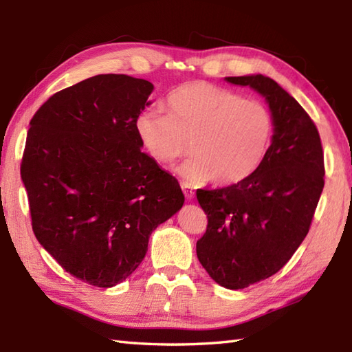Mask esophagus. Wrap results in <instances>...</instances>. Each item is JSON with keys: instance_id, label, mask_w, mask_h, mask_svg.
<instances>
[{"instance_id": "34e87169", "label": "esophagus", "mask_w": 352, "mask_h": 352, "mask_svg": "<svg viewBox=\"0 0 352 352\" xmlns=\"http://www.w3.org/2000/svg\"><path fill=\"white\" fill-rule=\"evenodd\" d=\"M182 189H183L184 197L188 198V199H192L193 197H195V190H193V188H192V186H190L189 183L183 182V183H182Z\"/></svg>"}]
</instances>
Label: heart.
Instances as JSON below:
<instances>
[{"instance_id": "1", "label": "heart", "mask_w": 352, "mask_h": 352, "mask_svg": "<svg viewBox=\"0 0 352 352\" xmlns=\"http://www.w3.org/2000/svg\"><path fill=\"white\" fill-rule=\"evenodd\" d=\"M164 111H140L134 131L145 153L160 164L180 159L190 148L193 155L178 172L192 183L242 182L258 168L271 144L274 121L263 102L206 81L172 89Z\"/></svg>"}]
</instances>
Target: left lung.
<instances>
[{
	"label": "left lung",
	"mask_w": 352,
	"mask_h": 352,
	"mask_svg": "<svg viewBox=\"0 0 352 352\" xmlns=\"http://www.w3.org/2000/svg\"><path fill=\"white\" fill-rule=\"evenodd\" d=\"M265 96L274 121L271 146L258 168L228 188L197 190L207 230L199 263L227 289L276 274L307 236L324 189V151L315 122L294 96L265 76L227 77Z\"/></svg>",
	"instance_id": "8db88e82"
}]
</instances>
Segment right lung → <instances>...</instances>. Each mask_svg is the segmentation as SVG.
Segmentation results:
<instances>
[{
    "label": "right lung",
    "mask_w": 352,
    "mask_h": 352,
    "mask_svg": "<svg viewBox=\"0 0 352 352\" xmlns=\"http://www.w3.org/2000/svg\"><path fill=\"white\" fill-rule=\"evenodd\" d=\"M154 86L101 74L54 94L30 121L21 177L39 243L66 272L111 287L180 210L177 178L142 153L134 121Z\"/></svg>",
    "instance_id": "1"
}]
</instances>
